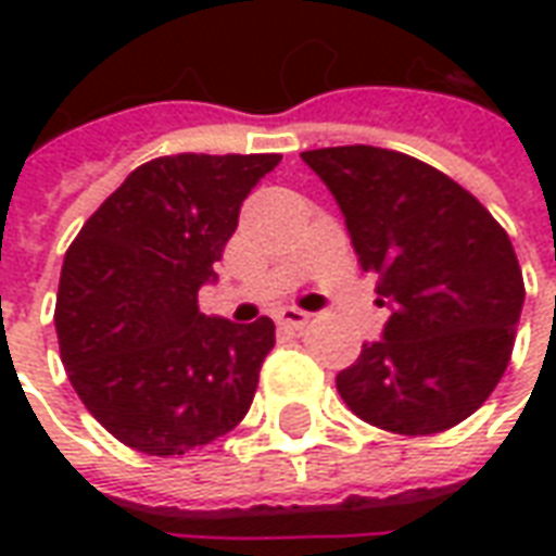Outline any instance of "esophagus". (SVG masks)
Masks as SVG:
<instances>
[{
    "label": "esophagus",
    "mask_w": 556,
    "mask_h": 556,
    "mask_svg": "<svg viewBox=\"0 0 556 556\" xmlns=\"http://www.w3.org/2000/svg\"><path fill=\"white\" fill-rule=\"evenodd\" d=\"M306 321H309V313H303L298 306H286L277 313V325L286 327V330H301V327H306Z\"/></svg>",
    "instance_id": "1"
}]
</instances>
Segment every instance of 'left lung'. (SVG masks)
<instances>
[{
    "mask_svg": "<svg viewBox=\"0 0 556 556\" xmlns=\"http://www.w3.org/2000/svg\"><path fill=\"white\" fill-rule=\"evenodd\" d=\"M345 214L378 303L381 342L337 375L339 396L369 426L438 434L494 393L515 345L525 277L513 241L477 195L429 163L375 146L303 151Z\"/></svg>",
    "mask_w": 556,
    "mask_h": 556,
    "instance_id": "obj_1",
    "label": "left lung"
}]
</instances>
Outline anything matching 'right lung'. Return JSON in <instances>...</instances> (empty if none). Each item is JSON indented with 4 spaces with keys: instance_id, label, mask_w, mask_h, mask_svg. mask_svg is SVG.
Segmentation results:
<instances>
[{
    "instance_id": "obj_1",
    "label": "right lung",
    "mask_w": 556,
    "mask_h": 556,
    "mask_svg": "<svg viewBox=\"0 0 556 556\" xmlns=\"http://www.w3.org/2000/svg\"><path fill=\"white\" fill-rule=\"evenodd\" d=\"M279 154L148 160L67 247L55 333L71 384L113 438L146 455H184L231 431L253 405L277 342L199 313V289L238 229L243 199Z\"/></svg>"
}]
</instances>
